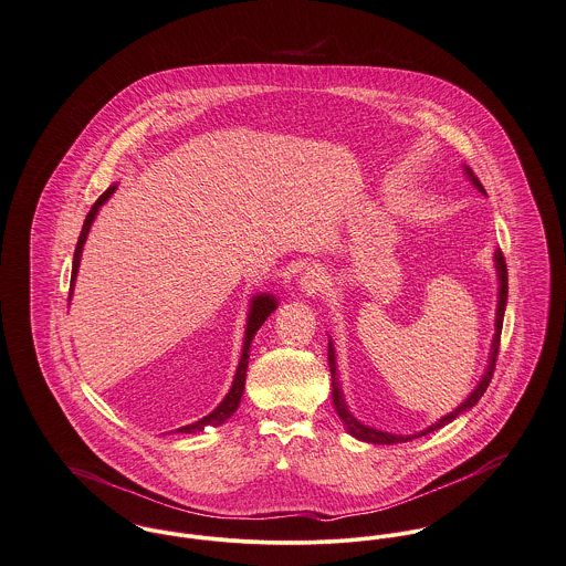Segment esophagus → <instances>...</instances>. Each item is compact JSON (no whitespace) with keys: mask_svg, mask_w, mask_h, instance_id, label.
Listing matches in <instances>:
<instances>
[{"mask_svg":"<svg viewBox=\"0 0 566 566\" xmlns=\"http://www.w3.org/2000/svg\"><path fill=\"white\" fill-rule=\"evenodd\" d=\"M325 284H327L325 273H323V269H318V266L306 269V273H304L302 280H300V286H302V291H304L306 295H318V293L325 289Z\"/></svg>","mask_w":566,"mask_h":566,"instance_id":"1","label":"esophagus"}]
</instances>
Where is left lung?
<instances>
[{
	"label": "left lung",
	"instance_id": "8db88e82",
	"mask_svg": "<svg viewBox=\"0 0 566 566\" xmlns=\"http://www.w3.org/2000/svg\"><path fill=\"white\" fill-rule=\"evenodd\" d=\"M467 176L471 178V182H473L478 189L482 190V192H486L484 187L480 185V180L473 176V171H471V169H467ZM495 262H497V273H500V302H497V318H495V338H493V347H491V349H493V352H491V365H489L486 374H484V377L480 379V384L475 386V390L469 395V399H467L464 403H460L453 412H449L447 417H442L439 423L430 426L428 430H423V432H419V434H410V437L388 434V432H379V430H374V428H367V426H363L360 421H356V419H354V415H352V412L347 410V406H345V399H343L340 388H338V381H336L334 347H332V343H329L327 360H329V371H332V399H334V408H336L338 417L343 419V423H345V428H347V432H349L352 437H356V439L360 440H367V442H376V444L408 442V440L419 439V437H426V434H430V432H434V430H440L442 426L451 423L458 415H462V412L471 410V408L480 401V397L486 392V388H489V384H491V379H493V374H495V363H497V356H500V340H502L503 311H505V302H507V269H505V258H503V253L500 252V250L495 252Z\"/></svg>",
	"mask_w": 566,
	"mask_h": 566
}]
</instances>
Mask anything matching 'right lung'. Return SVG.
Instances as JSON below:
<instances>
[{"label": "right lung", "instance_id": "right-lung-1", "mask_svg": "<svg viewBox=\"0 0 566 566\" xmlns=\"http://www.w3.org/2000/svg\"><path fill=\"white\" fill-rule=\"evenodd\" d=\"M115 189H117V187H111L106 192H102L99 199L93 203L91 212H88L86 219H84V226H82V232H80V239H77V245H75V253H73V269H71V289H69V297H71V293H73V282H75V275H77V266H80V258H82V248H84L86 234H88V230H91V223H93V219H95L99 206L115 192ZM275 306H277V302H275L271 295H258V297H253L252 311H250V318H248V329H245V347H243V356H241V363H239V369H237V376H234L230 392L226 395V399H223L208 417H203V419H199V421H195V423H190V426L180 428L178 432L192 434V432H201L206 426L217 428V426L226 423V421L237 412V408H239V403H241V397H243V388H245V376H248V365H250V347H252L253 336H255V332L260 329V325L264 323V318L275 311Z\"/></svg>", "mask_w": 566, "mask_h": 566}]
</instances>
